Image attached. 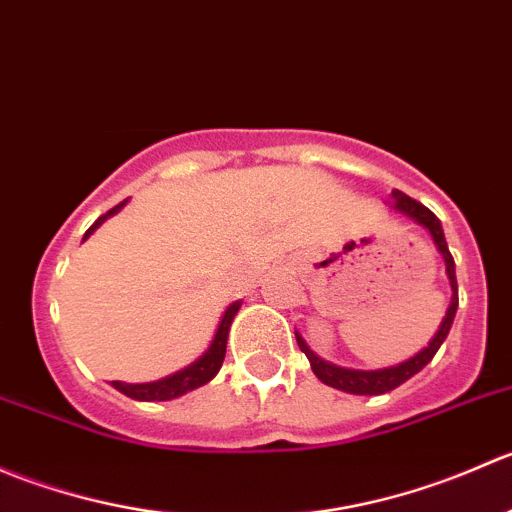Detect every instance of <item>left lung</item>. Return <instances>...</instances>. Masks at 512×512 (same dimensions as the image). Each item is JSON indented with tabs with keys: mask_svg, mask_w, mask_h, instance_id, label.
Listing matches in <instances>:
<instances>
[{
	"mask_svg": "<svg viewBox=\"0 0 512 512\" xmlns=\"http://www.w3.org/2000/svg\"><path fill=\"white\" fill-rule=\"evenodd\" d=\"M394 205L396 210H401L404 215H409L411 220H416L418 225L426 227L428 232H431L433 242H436L438 252L443 255V260H446V275L448 280H451V289H453V297H451V307H448L446 312V319L441 322V329L436 332V337L431 339V344H428L423 352H418L414 359L404 361V364L399 366H389V369H379V371H354V369H342V366H334V364H327V361L319 359L317 354L312 352V349L304 344V339L299 337V334H294L297 337V344L299 349H302L304 356L309 359V366H312V371L317 374V379L322 381V384L327 386H334V389L339 391H347V394H361V396H376V394H386V391L396 389V386H401L404 381H409L411 376L418 374V371L423 369V366L428 364V361L433 359L438 352V347L443 344V339L448 337V332H451V324H453V317H456V309H458V282H456V262H453V255L451 250H448L446 245V237H443V227L438 223L436 215L431 213V210L426 208V205H421L418 200L409 198L406 193H401V190H394Z\"/></svg>",
	"mask_w": 512,
	"mask_h": 512,
	"instance_id": "1",
	"label": "left lung"
}]
</instances>
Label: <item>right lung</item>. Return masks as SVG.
<instances>
[{
    "label": "right lung",
    "mask_w": 512,
    "mask_h": 512,
    "mask_svg": "<svg viewBox=\"0 0 512 512\" xmlns=\"http://www.w3.org/2000/svg\"><path fill=\"white\" fill-rule=\"evenodd\" d=\"M123 203H126V200H123ZM123 203L113 205L106 215H101V218H98L96 223L86 230L84 240L96 230L98 225L103 223V220L108 218V215L118 213V210L123 208ZM237 309H240V302H235L227 307V312L223 314V322H220L218 332H215V339H213V344H210V349L200 356L195 364H190L188 369L178 371V374H173V376H165V379H160V381H153V384H121V381H113V386H116L121 394L131 396V399H138V401H168V399H175V396L188 394V391L198 389V386L208 384V381L218 374L220 366H223L225 347H227V332H230V324H232V319H235Z\"/></svg>",
    "instance_id": "right-lung-1"
}]
</instances>
